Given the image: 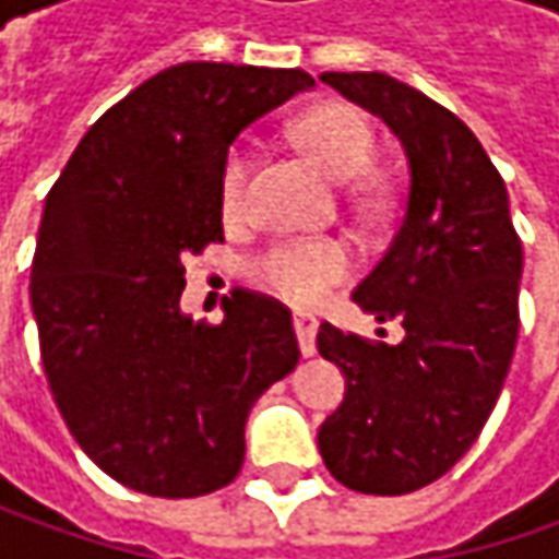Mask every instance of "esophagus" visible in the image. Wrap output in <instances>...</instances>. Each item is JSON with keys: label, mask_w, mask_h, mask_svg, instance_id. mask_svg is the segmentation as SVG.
<instances>
[{"label": "esophagus", "mask_w": 559, "mask_h": 559, "mask_svg": "<svg viewBox=\"0 0 559 559\" xmlns=\"http://www.w3.org/2000/svg\"><path fill=\"white\" fill-rule=\"evenodd\" d=\"M295 335H298L301 355L311 357L317 352V320L311 313H295Z\"/></svg>", "instance_id": "1"}]
</instances>
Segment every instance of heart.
<instances>
[{"instance_id": "heart-1", "label": "heart", "mask_w": 559, "mask_h": 559, "mask_svg": "<svg viewBox=\"0 0 559 559\" xmlns=\"http://www.w3.org/2000/svg\"><path fill=\"white\" fill-rule=\"evenodd\" d=\"M298 145L320 164V170L335 183L357 180L373 162L376 140L370 120L352 105H320L295 123ZM251 174L248 145H233L221 174V202L224 211H239L246 199ZM254 280L273 295L292 305H317L335 283L352 273V254L333 239H292L261 251L251 264Z\"/></svg>"}]
</instances>
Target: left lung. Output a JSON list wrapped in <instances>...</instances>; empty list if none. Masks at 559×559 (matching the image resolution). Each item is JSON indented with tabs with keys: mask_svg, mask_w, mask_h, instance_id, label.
I'll return each mask as SVG.
<instances>
[{
	"mask_svg": "<svg viewBox=\"0 0 559 559\" xmlns=\"http://www.w3.org/2000/svg\"><path fill=\"white\" fill-rule=\"evenodd\" d=\"M379 118L407 158L404 211L355 305L404 338L373 345L320 323L317 348L345 376V401L317 444L335 479L364 495L436 483L479 439L520 333L523 246L507 186L473 130L389 74H320Z\"/></svg>",
	"mask_w": 559,
	"mask_h": 559,
	"instance_id": "8db88e82",
	"label": "left lung"
}]
</instances>
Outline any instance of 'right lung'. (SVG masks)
I'll return each mask as SVG.
<instances>
[{
	"instance_id": "add662e5",
	"label": "right lung",
	"mask_w": 559,
	"mask_h": 559,
	"mask_svg": "<svg viewBox=\"0 0 559 559\" xmlns=\"http://www.w3.org/2000/svg\"><path fill=\"white\" fill-rule=\"evenodd\" d=\"M311 86L298 68L174 64L90 127L46 199L31 270L43 370L76 444L133 491L233 483L248 411L301 357L267 295L236 289L217 326L180 295L183 258L224 242L229 145Z\"/></svg>"
}]
</instances>
